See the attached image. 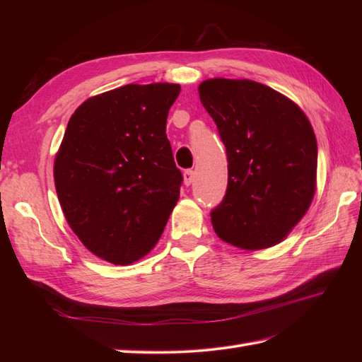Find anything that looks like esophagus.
I'll use <instances>...</instances> for the list:
<instances>
[{
  "label": "esophagus",
  "mask_w": 362,
  "mask_h": 362,
  "mask_svg": "<svg viewBox=\"0 0 362 362\" xmlns=\"http://www.w3.org/2000/svg\"><path fill=\"white\" fill-rule=\"evenodd\" d=\"M194 180V172L193 170H185L184 172V184L185 185H190Z\"/></svg>",
  "instance_id": "obj_1"
}]
</instances>
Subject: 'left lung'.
<instances>
[{"label":"left lung","instance_id":"obj_1","mask_svg":"<svg viewBox=\"0 0 362 362\" xmlns=\"http://www.w3.org/2000/svg\"><path fill=\"white\" fill-rule=\"evenodd\" d=\"M198 90L228 156L226 194L211 211L214 233L245 250L281 243L315 194L310 119L290 98L252 80L208 78Z\"/></svg>","mask_w":362,"mask_h":362}]
</instances>
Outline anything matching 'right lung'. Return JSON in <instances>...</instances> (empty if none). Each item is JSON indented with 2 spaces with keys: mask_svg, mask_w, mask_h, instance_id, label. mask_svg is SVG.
<instances>
[{
  "mask_svg": "<svg viewBox=\"0 0 362 362\" xmlns=\"http://www.w3.org/2000/svg\"><path fill=\"white\" fill-rule=\"evenodd\" d=\"M180 84H127L86 100L54 158L66 222L93 255L128 266L158 243L180 199L166 136Z\"/></svg>",
  "mask_w": 362,
  "mask_h": 362,
  "instance_id": "right-lung-1",
  "label": "right lung"
}]
</instances>
